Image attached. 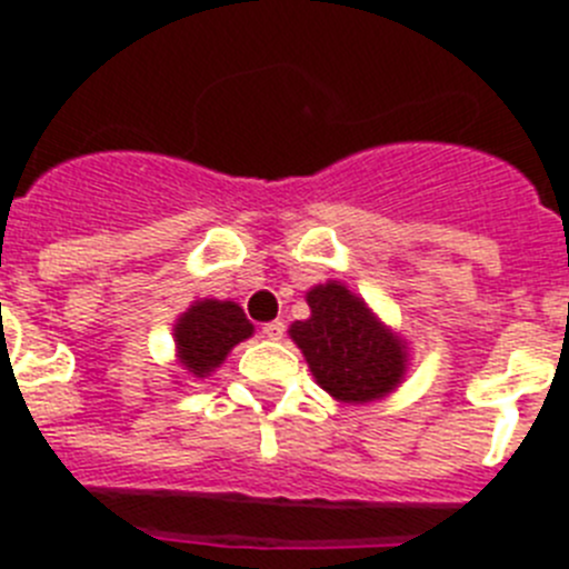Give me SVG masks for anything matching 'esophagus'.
<instances>
[{
  "mask_svg": "<svg viewBox=\"0 0 569 569\" xmlns=\"http://www.w3.org/2000/svg\"><path fill=\"white\" fill-rule=\"evenodd\" d=\"M261 333L268 336V339H281V336H284V321L281 319H276V321H268V325H264V328H261Z\"/></svg>",
  "mask_w": 569,
  "mask_h": 569,
  "instance_id": "34e87169",
  "label": "esophagus"
}]
</instances>
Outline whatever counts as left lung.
Instances as JSON below:
<instances>
[{
    "label": "left lung",
    "mask_w": 569,
    "mask_h": 569,
    "mask_svg": "<svg viewBox=\"0 0 569 569\" xmlns=\"http://www.w3.org/2000/svg\"><path fill=\"white\" fill-rule=\"evenodd\" d=\"M308 305L310 319L293 321L290 339L321 390L345 405L393 393L407 373V341L341 281L310 288Z\"/></svg>",
    "instance_id": "8db88e82"
}]
</instances>
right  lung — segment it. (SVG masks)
Listing matches in <instances>:
<instances>
[{"mask_svg": "<svg viewBox=\"0 0 569 569\" xmlns=\"http://www.w3.org/2000/svg\"><path fill=\"white\" fill-rule=\"evenodd\" d=\"M253 336V325L236 301H193L173 328L176 359L196 379H204L228 359L239 341Z\"/></svg>", "mask_w": 569, "mask_h": 569, "instance_id": "1", "label": "right lung"}]
</instances>
